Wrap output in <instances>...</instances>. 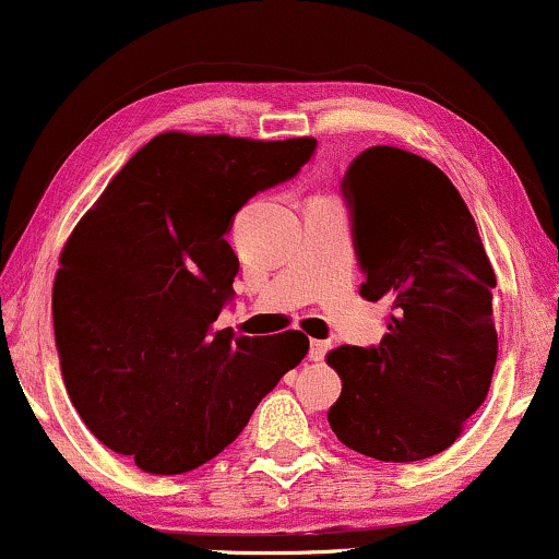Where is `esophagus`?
<instances>
[{
  "mask_svg": "<svg viewBox=\"0 0 559 559\" xmlns=\"http://www.w3.org/2000/svg\"><path fill=\"white\" fill-rule=\"evenodd\" d=\"M328 350H330L328 341H312L309 343V361H322Z\"/></svg>",
  "mask_w": 559,
  "mask_h": 559,
  "instance_id": "1",
  "label": "esophagus"
}]
</instances>
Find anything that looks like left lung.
<instances>
[{
	"label": "left lung",
	"mask_w": 559,
	"mask_h": 559,
	"mask_svg": "<svg viewBox=\"0 0 559 559\" xmlns=\"http://www.w3.org/2000/svg\"><path fill=\"white\" fill-rule=\"evenodd\" d=\"M361 296L390 307L377 348L328 353L343 392L328 420L345 447L379 462L449 449L483 405L498 361V278L459 190L418 154L371 146L343 182Z\"/></svg>",
	"instance_id": "8db88e82"
}]
</instances>
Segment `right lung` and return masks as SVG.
Returning a JSON list of instances; mask_svg holds the SVG:
<instances>
[{"label": "right lung", "mask_w": 559, "mask_h": 559, "mask_svg": "<svg viewBox=\"0 0 559 559\" xmlns=\"http://www.w3.org/2000/svg\"><path fill=\"white\" fill-rule=\"evenodd\" d=\"M317 141L165 131L84 214L53 278V335L69 400L92 436L150 475L222 454L309 350L286 330H214L239 260L231 216L294 178Z\"/></svg>", "instance_id": "add662e5"}]
</instances>
